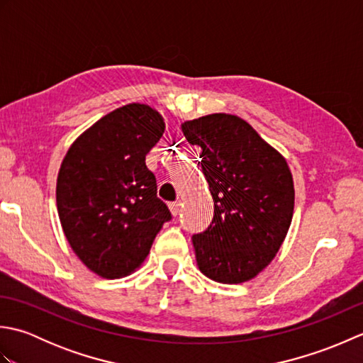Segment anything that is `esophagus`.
I'll return each mask as SVG.
<instances>
[{
    "instance_id": "1",
    "label": "esophagus",
    "mask_w": 363,
    "mask_h": 363,
    "mask_svg": "<svg viewBox=\"0 0 363 363\" xmlns=\"http://www.w3.org/2000/svg\"><path fill=\"white\" fill-rule=\"evenodd\" d=\"M168 207H169V212L173 213V217H176V215L181 212V204L179 203H169Z\"/></svg>"
}]
</instances>
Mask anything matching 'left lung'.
Returning <instances> with one entry per match:
<instances>
[{
	"instance_id": "1",
	"label": "left lung",
	"mask_w": 363,
	"mask_h": 363,
	"mask_svg": "<svg viewBox=\"0 0 363 363\" xmlns=\"http://www.w3.org/2000/svg\"><path fill=\"white\" fill-rule=\"evenodd\" d=\"M213 198V220L194 235L199 272L221 284H242L267 268L289 233L295 187L279 151L243 118L211 113L184 121Z\"/></svg>"
}]
</instances>
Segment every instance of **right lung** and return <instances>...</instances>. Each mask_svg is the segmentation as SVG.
Here are the masks:
<instances>
[{
	"label": "right lung",
	"instance_id": "1",
	"mask_svg": "<svg viewBox=\"0 0 363 363\" xmlns=\"http://www.w3.org/2000/svg\"><path fill=\"white\" fill-rule=\"evenodd\" d=\"M164 130L152 107L126 104L84 130L60 165L56 203L64 234L82 264L106 279L135 272L172 218L145 164Z\"/></svg>",
	"mask_w": 363,
	"mask_h": 363
}]
</instances>
